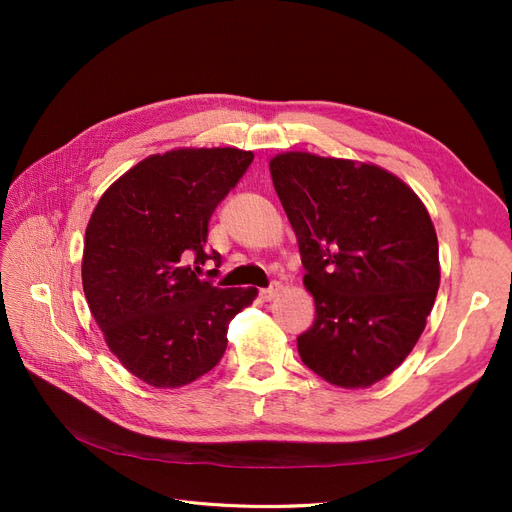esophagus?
<instances>
[{"mask_svg":"<svg viewBox=\"0 0 512 512\" xmlns=\"http://www.w3.org/2000/svg\"><path fill=\"white\" fill-rule=\"evenodd\" d=\"M280 290H282V284H280V282H273L271 286L260 290V297L265 299V301H273V299L277 297V294H280Z\"/></svg>","mask_w":512,"mask_h":512,"instance_id":"esophagus-1","label":"esophagus"}]
</instances>
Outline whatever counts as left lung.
I'll return each mask as SVG.
<instances>
[{
	"label": "left lung",
	"mask_w": 512,
	"mask_h": 512,
	"mask_svg": "<svg viewBox=\"0 0 512 512\" xmlns=\"http://www.w3.org/2000/svg\"><path fill=\"white\" fill-rule=\"evenodd\" d=\"M269 168L316 303L297 337L301 361L335 386L365 389L404 363L425 329L440 286L436 228L380 166L288 151Z\"/></svg>",
	"instance_id": "1"
}]
</instances>
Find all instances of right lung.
Returning a JSON list of instances; mask_svg holds the SVG:
<instances>
[{
  "label": "right lung",
  "mask_w": 512,
  "mask_h": 512,
  "mask_svg": "<svg viewBox=\"0 0 512 512\" xmlns=\"http://www.w3.org/2000/svg\"><path fill=\"white\" fill-rule=\"evenodd\" d=\"M254 160L232 147L149 156L108 188L85 230L83 290L104 342L130 374L177 389L220 363L228 324L256 288H218L203 265L209 220Z\"/></svg>",
  "instance_id": "obj_1"
}]
</instances>
